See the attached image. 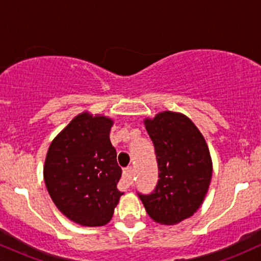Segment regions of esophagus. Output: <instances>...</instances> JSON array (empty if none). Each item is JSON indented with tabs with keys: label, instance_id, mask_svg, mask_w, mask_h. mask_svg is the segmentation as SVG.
<instances>
[{
	"label": "esophagus",
	"instance_id": "34e87169",
	"mask_svg": "<svg viewBox=\"0 0 261 261\" xmlns=\"http://www.w3.org/2000/svg\"><path fill=\"white\" fill-rule=\"evenodd\" d=\"M133 178H134L133 168H131V167H127V168H125L124 173H122V181H121L125 189H127L131 184H133V180H134Z\"/></svg>",
	"mask_w": 261,
	"mask_h": 261
}]
</instances>
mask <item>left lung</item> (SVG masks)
<instances>
[{
  "mask_svg": "<svg viewBox=\"0 0 261 261\" xmlns=\"http://www.w3.org/2000/svg\"><path fill=\"white\" fill-rule=\"evenodd\" d=\"M154 145L160 180L148 195L139 194L148 216L161 224H176L201 206L212 178V160L202 134L181 113H158L145 119Z\"/></svg>",
  "mask_w": 261,
  "mask_h": 261,
  "instance_id": "obj_1",
  "label": "left lung"
}]
</instances>
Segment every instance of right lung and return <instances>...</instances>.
I'll return each mask as SVG.
<instances>
[{
    "label": "right lung",
    "instance_id": "right-lung-1",
    "mask_svg": "<svg viewBox=\"0 0 261 261\" xmlns=\"http://www.w3.org/2000/svg\"><path fill=\"white\" fill-rule=\"evenodd\" d=\"M113 124L108 116L83 112L47 149L44 180L49 195L62 215L81 226L107 224L124 194L116 187L121 168L109 137Z\"/></svg>",
    "mask_w": 261,
    "mask_h": 261
}]
</instances>
